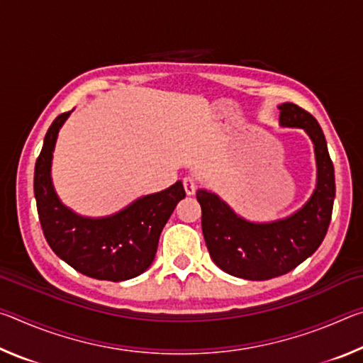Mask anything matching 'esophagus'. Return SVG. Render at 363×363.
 Segmentation results:
<instances>
[{
  "label": "esophagus",
  "instance_id": "34e87169",
  "mask_svg": "<svg viewBox=\"0 0 363 363\" xmlns=\"http://www.w3.org/2000/svg\"><path fill=\"white\" fill-rule=\"evenodd\" d=\"M182 182H184V189H186L187 195H194L195 190H196V182H195L194 177H190V176L184 177Z\"/></svg>",
  "mask_w": 363,
  "mask_h": 363
}]
</instances>
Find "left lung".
<instances>
[{
    "label": "left lung",
    "mask_w": 363,
    "mask_h": 363,
    "mask_svg": "<svg viewBox=\"0 0 363 363\" xmlns=\"http://www.w3.org/2000/svg\"><path fill=\"white\" fill-rule=\"evenodd\" d=\"M281 128H301L314 144L317 184L298 211L269 223L242 218L210 190H196L201 230L211 259L224 272L247 280H269L290 272L320 247L335 201V168L317 120L296 104L279 106Z\"/></svg>",
    "instance_id": "1"
}]
</instances>
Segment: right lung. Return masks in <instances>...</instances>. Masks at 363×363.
Returning a JSON list of instances; mask_svg holds the SVG:
<instances>
[{
	"mask_svg": "<svg viewBox=\"0 0 363 363\" xmlns=\"http://www.w3.org/2000/svg\"><path fill=\"white\" fill-rule=\"evenodd\" d=\"M72 112L59 115L49 126L35 164L33 189L43 233L54 253L83 275L110 281L134 279L155 259L160 233L186 190L177 181L104 218L70 210L54 189L51 167L59 131Z\"/></svg>",
	"mask_w": 363,
	"mask_h": 363,
	"instance_id": "obj_1",
	"label": "right lung"
}]
</instances>
